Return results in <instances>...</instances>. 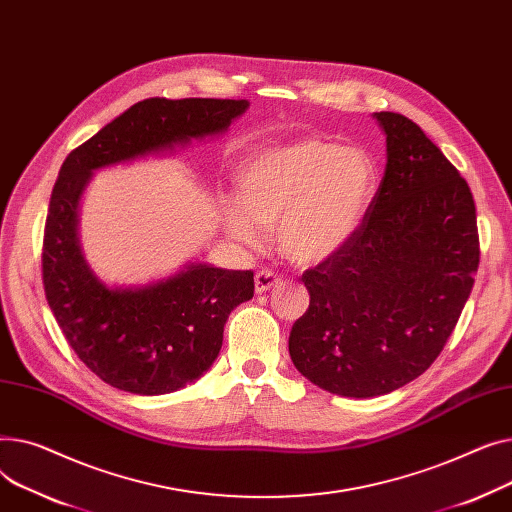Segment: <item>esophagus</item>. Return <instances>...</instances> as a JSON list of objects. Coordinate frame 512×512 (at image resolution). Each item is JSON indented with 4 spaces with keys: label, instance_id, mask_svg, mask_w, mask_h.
Wrapping results in <instances>:
<instances>
[{
    "label": "esophagus",
    "instance_id": "1",
    "mask_svg": "<svg viewBox=\"0 0 512 512\" xmlns=\"http://www.w3.org/2000/svg\"><path fill=\"white\" fill-rule=\"evenodd\" d=\"M281 281H283V277L279 273H275V270L262 268L260 273H256V279H254L256 293H266V291H270L273 287H277Z\"/></svg>",
    "mask_w": 512,
    "mask_h": 512
}]
</instances>
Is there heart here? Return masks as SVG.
<instances>
[{
  "instance_id": "b5f03b06",
  "label": "heart",
  "mask_w": 512,
  "mask_h": 512,
  "mask_svg": "<svg viewBox=\"0 0 512 512\" xmlns=\"http://www.w3.org/2000/svg\"><path fill=\"white\" fill-rule=\"evenodd\" d=\"M374 163L364 150L320 138L266 148L239 173V202L225 225L244 244L275 227L281 252L299 264L341 250L362 223L374 192Z\"/></svg>"
}]
</instances>
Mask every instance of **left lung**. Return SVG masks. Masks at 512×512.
<instances>
[{
	"instance_id": "left-lung-1",
	"label": "left lung",
	"mask_w": 512,
	"mask_h": 512,
	"mask_svg": "<svg viewBox=\"0 0 512 512\" xmlns=\"http://www.w3.org/2000/svg\"><path fill=\"white\" fill-rule=\"evenodd\" d=\"M376 119L386 134L378 192L349 242L302 275L310 308L289 335L299 372L355 399L434 364L479 266L475 202L457 167L409 117Z\"/></svg>"
}]
</instances>
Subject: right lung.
<instances>
[{
  "label": "right lung",
  "instance_id": "1",
  "mask_svg": "<svg viewBox=\"0 0 512 512\" xmlns=\"http://www.w3.org/2000/svg\"><path fill=\"white\" fill-rule=\"evenodd\" d=\"M248 109L233 99H144L74 148L59 169L43 231L47 304L80 362L113 388L165 395L215 362L223 326L254 295L252 270L192 264L142 289H109L86 266L78 200L99 167L223 132Z\"/></svg>",
  "mask_w": 512,
  "mask_h": 512
}]
</instances>
